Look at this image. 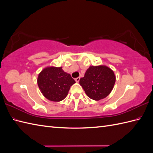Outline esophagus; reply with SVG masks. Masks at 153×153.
<instances>
[{"label":"esophagus","mask_w":153,"mask_h":153,"mask_svg":"<svg viewBox=\"0 0 153 153\" xmlns=\"http://www.w3.org/2000/svg\"><path fill=\"white\" fill-rule=\"evenodd\" d=\"M79 80H80V77H77V78H76V79H75V81H76L77 83L79 82Z\"/></svg>","instance_id":"esophagus-1"}]
</instances>
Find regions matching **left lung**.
I'll use <instances>...</instances> for the list:
<instances>
[{"mask_svg":"<svg viewBox=\"0 0 153 153\" xmlns=\"http://www.w3.org/2000/svg\"><path fill=\"white\" fill-rule=\"evenodd\" d=\"M115 76L109 67L91 66L79 80L85 93L94 100L105 98L111 93L115 83Z\"/></svg>","mask_w":153,"mask_h":153,"instance_id":"1","label":"left lung"}]
</instances>
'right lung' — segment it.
Masks as SVG:
<instances>
[{
    "label": "right lung",
    "mask_w": 153,
    "mask_h": 153,
    "mask_svg": "<svg viewBox=\"0 0 153 153\" xmlns=\"http://www.w3.org/2000/svg\"><path fill=\"white\" fill-rule=\"evenodd\" d=\"M39 88L49 100L60 102L68 95L70 87L76 83L70 74L64 72L62 67L49 66L39 74Z\"/></svg>",
    "instance_id": "right-lung-1"
}]
</instances>
